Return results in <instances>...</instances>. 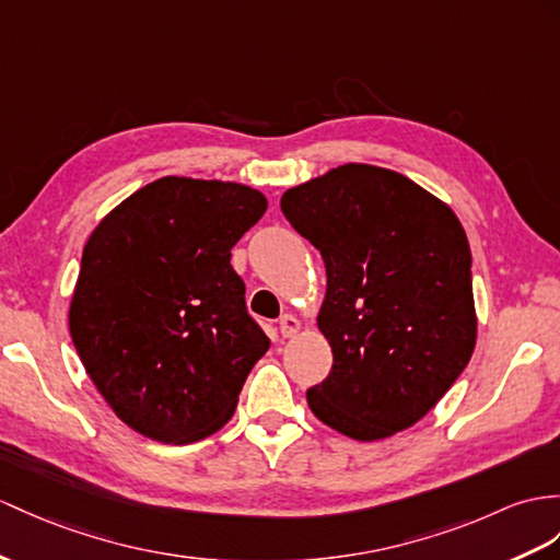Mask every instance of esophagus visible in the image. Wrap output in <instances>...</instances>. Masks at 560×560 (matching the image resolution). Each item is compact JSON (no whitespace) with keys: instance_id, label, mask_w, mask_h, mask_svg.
Instances as JSON below:
<instances>
[{"instance_id":"esophagus-1","label":"esophagus","mask_w":560,"mask_h":560,"mask_svg":"<svg viewBox=\"0 0 560 560\" xmlns=\"http://www.w3.org/2000/svg\"><path fill=\"white\" fill-rule=\"evenodd\" d=\"M299 327H302V323H299L292 313H284V316L280 318V335L282 337H294L299 332Z\"/></svg>"}]
</instances>
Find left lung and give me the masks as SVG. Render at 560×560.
<instances>
[{"label": "left lung", "mask_w": 560, "mask_h": 560, "mask_svg": "<svg viewBox=\"0 0 560 560\" xmlns=\"http://www.w3.org/2000/svg\"><path fill=\"white\" fill-rule=\"evenodd\" d=\"M323 256L318 327L332 371L311 411L359 442L411 428L468 365L477 318L466 230L406 175L347 163L280 199Z\"/></svg>", "instance_id": "1"}]
</instances>
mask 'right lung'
Listing matches in <instances>:
<instances>
[{
    "mask_svg": "<svg viewBox=\"0 0 560 560\" xmlns=\"http://www.w3.org/2000/svg\"><path fill=\"white\" fill-rule=\"evenodd\" d=\"M266 209L247 185L168 175L90 235L68 325L94 387L144 438L189 444L233 418L270 339L230 249Z\"/></svg>",
    "mask_w": 560,
    "mask_h": 560,
    "instance_id": "add662e5",
    "label": "right lung"
}]
</instances>
